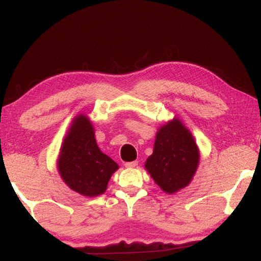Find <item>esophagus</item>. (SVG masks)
<instances>
[{
	"instance_id": "esophagus-1",
	"label": "esophagus",
	"mask_w": 261,
	"mask_h": 261,
	"mask_svg": "<svg viewBox=\"0 0 261 261\" xmlns=\"http://www.w3.org/2000/svg\"><path fill=\"white\" fill-rule=\"evenodd\" d=\"M138 165V161H132V162H126L125 164H124V166L126 169H133V168H136V166Z\"/></svg>"
}]
</instances>
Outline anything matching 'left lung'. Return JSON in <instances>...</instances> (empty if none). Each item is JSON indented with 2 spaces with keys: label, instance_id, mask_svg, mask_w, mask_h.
Here are the masks:
<instances>
[{
  "label": "left lung",
  "instance_id": "1",
  "mask_svg": "<svg viewBox=\"0 0 261 261\" xmlns=\"http://www.w3.org/2000/svg\"><path fill=\"white\" fill-rule=\"evenodd\" d=\"M199 164V149L178 118L159 128L153 153L144 168L166 194H175L192 182Z\"/></svg>",
  "mask_w": 261,
  "mask_h": 261
}]
</instances>
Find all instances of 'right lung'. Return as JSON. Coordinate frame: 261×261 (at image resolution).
<instances>
[{"label":"right lung","instance_id":"add662e5","mask_svg":"<svg viewBox=\"0 0 261 261\" xmlns=\"http://www.w3.org/2000/svg\"><path fill=\"white\" fill-rule=\"evenodd\" d=\"M119 165L101 152L88 116L80 113L71 121L57 159V170L65 184L78 194L96 197L106 192Z\"/></svg>","mask_w":261,"mask_h":261}]
</instances>
